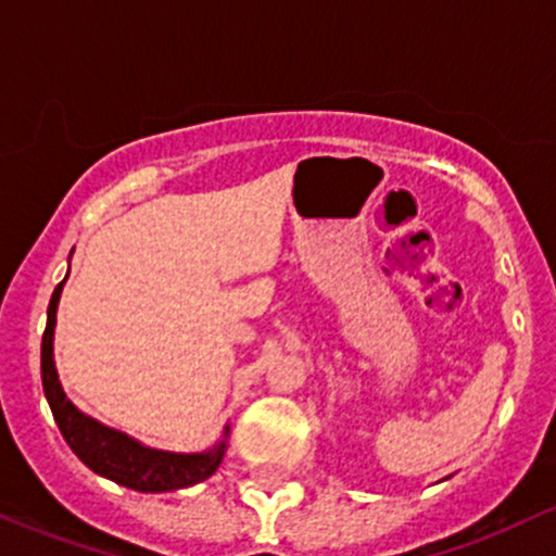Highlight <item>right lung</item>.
<instances>
[{"label": "right lung", "mask_w": 556, "mask_h": 556, "mask_svg": "<svg viewBox=\"0 0 556 556\" xmlns=\"http://www.w3.org/2000/svg\"><path fill=\"white\" fill-rule=\"evenodd\" d=\"M64 283L66 278L55 286L48 305V326H45L42 334V388L55 422H59L61 433H64L74 455L99 477L112 479V482L136 492H174L208 479L219 468L222 457H225L230 426L225 428V439L216 442L211 450L185 455V452L144 447L136 439L125 437L123 431H114V428L101 426L93 417L83 415L77 406L68 402L53 362L55 313H59Z\"/></svg>", "instance_id": "obj_1"}]
</instances>
